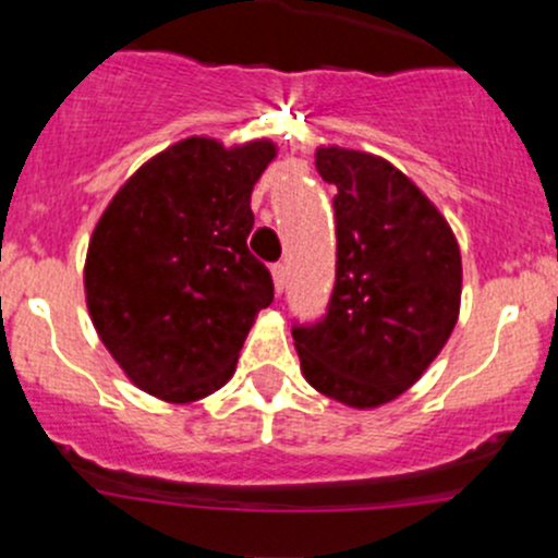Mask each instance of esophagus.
Segmentation results:
<instances>
[{"mask_svg": "<svg viewBox=\"0 0 558 558\" xmlns=\"http://www.w3.org/2000/svg\"><path fill=\"white\" fill-rule=\"evenodd\" d=\"M272 283H275V291H278V294H283L286 283H289V267H286V264H275Z\"/></svg>", "mask_w": 558, "mask_h": 558, "instance_id": "obj_1", "label": "esophagus"}]
</instances>
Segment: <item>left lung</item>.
Returning <instances> with one entry per match:
<instances>
[{
	"instance_id": "left-lung-1",
	"label": "left lung",
	"mask_w": 558,
	"mask_h": 558,
	"mask_svg": "<svg viewBox=\"0 0 558 558\" xmlns=\"http://www.w3.org/2000/svg\"><path fill=\"white\" fill-rule=\"evenodd\" d=\"M315 170L337 189V275L318 324L294 326L315 391L369 410L426 373L451 337L461 253L442 213L386 159L324 145Z\"/></svg>"
}]
</instances>
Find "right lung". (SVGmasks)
I'll return each instance as SVG.
<instances>
[{"label": "right lung", "mask_w": 558, "mask_h": 558, "mask_svg": "<svg viewBox=\"0 0 558 558\" xmlns=\"http://www.w3.org/2000/svg\"><path fill=\"white\" fill-rule=\"evenodd\" d=\"M278 148L189 137L118 189L83 269L99 340L126 378L165 402H196L238 367L272 275L247 251L251 191Z\"/></svg>", "instance_id": "obj_1"}]
</instances>
